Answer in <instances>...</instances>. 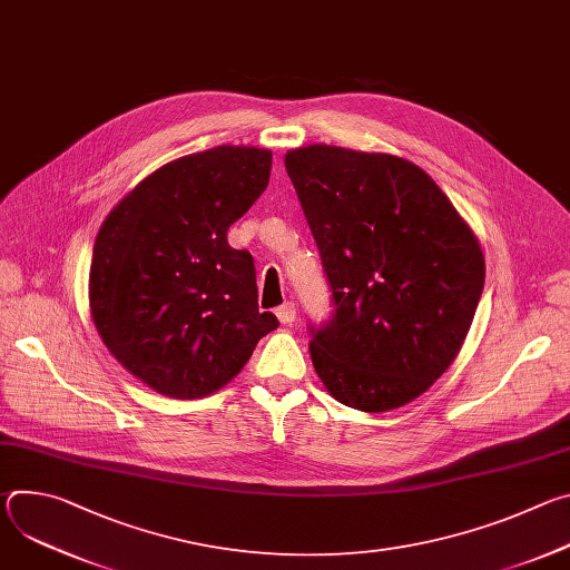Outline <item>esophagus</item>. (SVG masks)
Segmentation results:
<instances>
[{
	"label": "esophagus",
	"mask_w": 570,
	"mask_h": 570,
	"mask_svg": "<svg viewBox=\"0 0 570 570\" xmlns=\"http://www.w3.org/2000/svg\"><path fill=\"white\" fill-rule=\"evenodd\" d=\"M275 315L279 317L282 324H291V322L295 320V315H297V308H295L293 302H286V304H282V306L275 311Z\"/></svg>",
	"instance_id": "34e87169"
}]
</instances>
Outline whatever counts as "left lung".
Returning a JSON list of instances; mask_svg holds the SVG:
<instances>
[{
  "label": "left lung",
  "instance_id": "left-lung-1",
  "mask_svg": "<svg viewBox=\"0 0 570 570\" xmlns=\"http://www.w3.org/2000/svg\"><path fill=\"white\" fill-rule=\"evenodd\" d=\"M284 165L336 306L308 347L320 381L363 413L411 403L469 334L484 284L478 236L403 157L311 144Z\"/></svg>",
  "mask_w": 570,
  "mask_h": 570
}]
</instances>
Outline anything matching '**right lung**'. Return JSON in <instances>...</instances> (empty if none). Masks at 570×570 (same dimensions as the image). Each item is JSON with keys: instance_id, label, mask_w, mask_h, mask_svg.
<instances>
[{"instance_id": "obj_1", "label": "right lung", "mask_w": 570, "mask_h": 570, "mask_svg": "<svg viewBox=\"0 0 570 570\" xmlns=\"http://www.w3.org/2000/svg\"><path fill=\"white\" fill-rule=\"evenodd\" d=\"M273 153L216 146L167 161L106 216L90 266V313L110 354L174 399L227 385L279 327L257 304L255 262L229 225L268 187Z\"/></svg>"}]
</instances>
